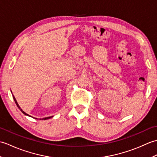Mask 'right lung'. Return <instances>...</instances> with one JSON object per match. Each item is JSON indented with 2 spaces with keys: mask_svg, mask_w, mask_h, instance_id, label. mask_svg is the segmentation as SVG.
<instances>
[{
  "mask_svg": "<svg viewBox=\"0 0 157 157\" xmlns=\"http://www.w3.org/2000/svg\"><path fill=\"white\" fill-rule=\"evenodd\" d=\"M12 95H13V99H14V101H15V103H16V105H17V107L21 110V111L23 113V114L24 115H27V116H29V117H31L30 115H29L28 114H27V113H25L24 111H23V110L21 109V107H20V106H19V105H18V103H17V101H16V99H15V96H14V95H13V94H12ZM52 117H53V116H51V117H44V118H42V119H40V120H46V119H51V118H52ZM36 119H38V118H35Z\"/></svg>",
  "mask_w": 157,
  "mask_h": 157,
  "instance_id": "1",
  "label": "right lung"
}]
</instances>
